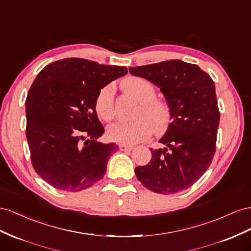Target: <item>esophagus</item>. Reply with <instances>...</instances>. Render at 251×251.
<instances>
[{
    "mask_svg": "<svg viewBox=\"0 0 251 251\" xmlns=\"http://www.w3.org/2000/svg\"><path fill=\"white\" fill-rule=\"evenodd\" d=\"M119 148H120V150H122V151H126V150H132L133 146L126 145V144H120Z\"/></svg>",
    "mask_w": 251,
    "mask_h": 251,
    "instance_id": "esophagus-1",
    "label": "esophagus"
}]
</instances>
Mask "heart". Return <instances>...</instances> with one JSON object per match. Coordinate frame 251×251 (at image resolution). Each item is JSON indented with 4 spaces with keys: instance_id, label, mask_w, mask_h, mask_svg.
Segmentation results:
<instances>
[{
    "instance_id": "1",
    "label": "heart",
    "mask_w": 251,
    "mask_h": 251,
    "mask_svg": "<svg viewBox=\"0 0 251 251\" xmlns=\"http://www.w3.org/2000/svg\"><path fill=\"white\" fill-rule=\"evenodd\" d=\"M124 87L140 101L133 118L127 123H117L107 130L108 138L117 143L132 145L145 141L152 133H161L167 128L171 119L170 106L163 100L156 99L154 86L140 76H132L124 82ZM96 111L105 122L116 117L114 88L111 84L100 89L95 102Z\"/></svg>"
}]
</instances>
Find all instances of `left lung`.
<instances>
[{
    "mask_svg": "<svg viewBox=\"0 0 251 251\" xmlns=\"http://www.w3.org/2000/svg\"><path fill=\"white\" fill-rule=\"evenodd\" d=\"M129 73L160 87L171 109V123L151 150L149 164L135 168L143 186L162 195L190 187L208 169L216 152L220 110L210 75L181 60L130 67Z\"/></svg>",
    "mask_w": 251,
    "mask_h": 251,
    "instance_id": "1",
    "label": "left lung"
}]
</instances>
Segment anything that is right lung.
<instances>
[{"mask_svg": "<svg viewBox=\"0 0 251 251\" xmlns=\"http://www.w3.org/2000/svg\"><path fill=\"white\" fill-rule=\"evenodd\" d=\"M123 66L69 58L43 68L28 91L26 138L32 166L54 188L80 191L103 178L109 155L95 102L101 88L127 75Z\"/></svg>", "mask_w": 251, "mask_h": 251, "instance_id": "add662e5", "label": "right lung"}]
</instances>
